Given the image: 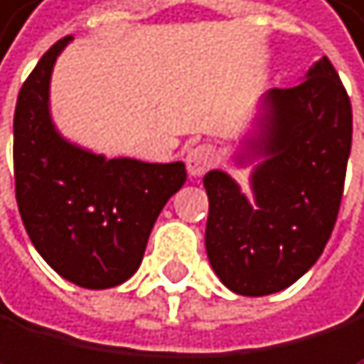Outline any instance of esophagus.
<instances>
[{
    "label": "esophagus",
    "instance_id": "obj_1",
    "mask_svg": "<svg viewBox=\"0 0 364 364\" xmlns=\"http://www.w3.org/2000/svg\"><path fill=\"white\" fill-rule=\"evenodd\" d=\"M213 163H215V154L208 144H197V146H192V149H188V154H186V167H188L190 176L206 174L213 167Z\"/></svg>",
    "mask_w": 364,
    "mask_h": 364
}]
</instances>
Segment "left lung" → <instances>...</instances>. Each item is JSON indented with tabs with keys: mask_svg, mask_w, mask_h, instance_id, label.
Instances as JSON below:
<instances>
[{
	"mask_svg": "<svg viewBox=\"0 0 364 364\" xmlns=\"http://www.w3.org/2000/svg\"><path fill=\"white\" fill-rule=\"evenodd\" d=\"M351 131L349 95L326 56L306 81L262 97L258 129L237 158L258 161L254 201L222 169L203 176L206 251L228 290L274 294L315 265L340 213Z\"/></svg>",
	"mask_w": 364,
	"mask_h": 364,
	"instance_id": "obj_1",
	"label": "left lung"
}]
</instances>
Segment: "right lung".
Instances as JSON below:
<instances>
[{"instance_id": "obj_1", "label": "right lung", "mask_w": 364, "mask_h": 364, "mask_svg": "<svg viewBox=\"0 0 364 364\" xmlns=\"http://www.w3.org/2000/svg\"><path fill=\"white\" fill-rule=\"evenodd\" d=\"M70 40L49 47L17 95L15 199L47 265L74 285L106 290L138 272L156 218L188 174L181 161H108L60 136L49 115V79Z\"/></svg>"}]
</instances>
